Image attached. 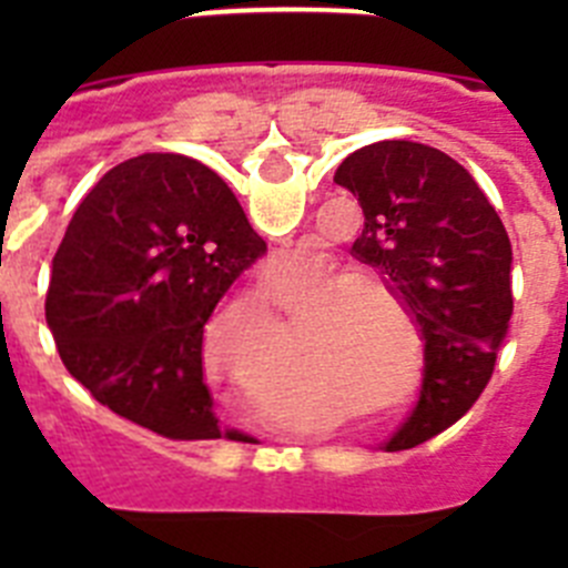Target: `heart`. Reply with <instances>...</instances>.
I'll list each match as a JSON object with an SVG mask.
<instances>
[{
	"mask_svg": "<svg viewBox=\"0 0 568 568\" xmlns=\"http://www.w3.org/2000/svg\"><path fill=\"white\" fill-rule=\"evenodd\" d=\"M304 264V253H281L270 258L267 278L273 284H284L295 270ZM324 292V296L317 293ZM384 295L386 301L398 304L395 293L386 281L373 278V275H353L346 270H324L318 278H313L307 287L290 290L284 304L287 310H298L307 304L310 321H318V327L307 335L304 346L315 358L333 361L344 366H361V369H381L386 366V346H389V321H386L381 301L372 293Z\"/></svg>",
	"mask_w": 568,
	"mask_h": 568,
	"instance_id": "b5f03b06",
	"label": "heart"
}]
</instances>
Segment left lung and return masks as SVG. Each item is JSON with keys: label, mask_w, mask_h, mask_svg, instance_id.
I'll list each match as a JSON object with an SVG mask.
<instances>
[{"label": "left lung", "mask_w": 568, "mask_h": 568, "mask_svg": "<svg viewBox=\"0 0 568 568\" xmlns=\"http://www.w3.org/2000/svg\"><path fill=\"white\" fill-rule=\"evenodd\" d=\"M364 210L355 258L384 275L424 335V384L393 446H418L469 409L511 318V244L498 213L453 155L375 142L335 170Z\"/></svg>", "instance_id": "8db88e82"}]
</instances>
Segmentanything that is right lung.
Returning <instances> with one entry per match:
<instances>
[{
    "instance_id": "1",
    "label": "right lung",
    "mask_w": 568,
    "mask_h": 568,
    "mask_svg": "<svg viewBox=\"0 0 568 568\" xmlns=\"http://www.w3.org/2000/svg\"><path fill=\"white\" fill-rule=\"evenodd\" d=\"M233 190L202 162L144 153L99 179L53 255L44 318L77 381L173 440L219 438L202 341L264 255Z\"/></svg>"
}]
</instances>
